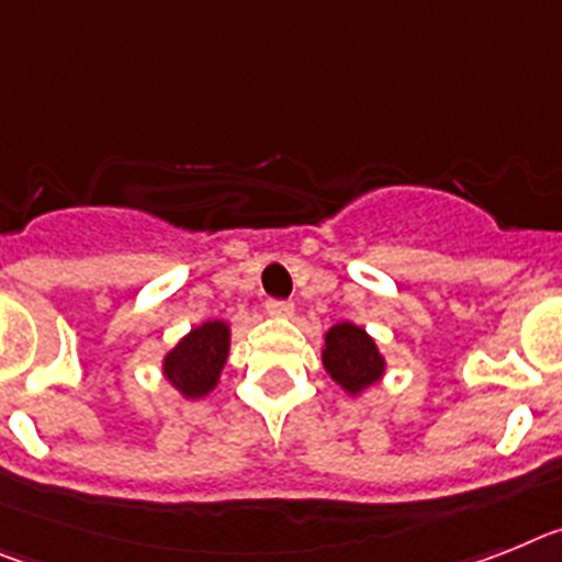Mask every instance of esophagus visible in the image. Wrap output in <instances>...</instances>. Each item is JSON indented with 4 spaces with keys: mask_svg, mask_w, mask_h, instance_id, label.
Returning a JSON list of instances; mask_svg holds the SVG:
<instances>
[{
    "mask_svg": "<svg viewBox=\"0 0 562 562\" xmlns=\"http://www.w3.org/2000/svg\"><path fill=\"white\" fill-rule=\"evenodd\" d=\"M266 311L277 319H291L294 316V302H285V300H268L266 302Z\"/></svg>",
    "mask_w": 562,
    "mask_h": 562,
    "instance_id": "esophagus-1",
    "label": "esophagus"
}]
</instances>
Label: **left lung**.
<instances>
[{"instance_id":"8db88e82","label":"left lung","mask_w":562,"mask_h":562,"mask_svg":"<svg viewBox=\"0 0 562 562\" xmlns=\"http://www.w3.org/2000/svg\"><path fill=\"white\" fill-rule=\"evenodd\" d=\"M322 339V368L350 398L362 396L364 390L382 382L387 373V359L362 325L336 322Z\"/></svg>"}]
</instances>
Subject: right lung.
Instances as JSON below:
<instances>
[{"label": "right lung", "mask_w": 562, "mask_h": 562, "mask_svg": "<svg viewBox=\"0 0 562 562\" xmlns=\"http://www.w3.org/2000/svg\"><path fill=\"white\" fill-rule=\"evenodd\" d=\"M232 350V325L226 319H206L194 325L172 350H166L160 373L180 396L194 402L206 398L217 384Z\"/></svg>", "instance_id": "obj_1"}]
</instances>
